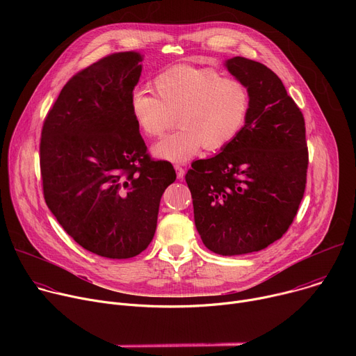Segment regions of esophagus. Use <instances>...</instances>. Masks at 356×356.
<instances>
[{"instance_id":"obj_1","label":"esophagus","mask_w":356,"mask_h":356,"mask_svg":"<svg viewBox=\"0 0 356 356\" xmlns=\"http://www.w3.org/2000/svg\"><path fill=\"white\" fill-rule=\"evenodd\" d=\"M175 169H176V175H177V179L180 180V179H183L184 177V173H186V170L180 166V165H175Z\"/></svg>"}]
</instances>
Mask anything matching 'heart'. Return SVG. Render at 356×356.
<instances>
[{"label":"heart","instance_id":"1","mask_svg":"<svg viewBox=\"0 0 356 356\" xmlns=\"http://www.w3.org/2000/svg\"><path fill=\"white\" fill-rule=\"evenodd\" d=\"M158 95L136 90L129 98V111L147 136H162L176 124L181 127L154 146V155L184 163L204 146L218 150L243 129L250 92L238 79L224 77L213 67L173 66L155 81Z\"/></svg>","mask_w":356,"mask_h":356}]
</instances>
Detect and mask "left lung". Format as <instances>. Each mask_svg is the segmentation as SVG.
I'll return each mask as SVG.
<instances>
[{
	"label": "left lung",
	"instance_id": "8db88e82",
	"mask_svg": "<svg viewBox=\"0 0 356 356\" xmlns=\"http://www.w3.org/2000/svg\"><path fill=\"white\" fill-rule=\"evenodd\" d=\"M225 66L249 88L246 124L218 155L193 162L186 181L202 243L234 257L289 229L306 190L309 149L304 117L269 67L241 56Z\"/></svg>",
	"mask_w": 356,
	"mask_h": 356
}]
</instances>
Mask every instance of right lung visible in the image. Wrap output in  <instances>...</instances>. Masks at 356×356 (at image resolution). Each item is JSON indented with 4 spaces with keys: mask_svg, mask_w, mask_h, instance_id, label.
Segmentation results:
<instances>
[{
    "mask_svg": "<svg viewBox=\"0 0 356 356\" xmlns=\"http://www.w3.org/2000/svg\"><path fill=\"white\" fill-rule=\"evenodd\" d=\"M142 55H108L76 73L49 110L40 176L49 210L84 249L134 258L155 235L161 197L176 180L155 161L129 111Z\"/></svg>",
    "mask_w": 356,
    "mask_h": 356,
    "instance_id": "add662e5",
    "label": "right lung"
}]
</instances>
